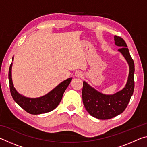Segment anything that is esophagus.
I'll use <instances>...</instances> for the list:
<instances>
[{"label": "esophagus", "mask_w": 147, "mask_h": 147, "mask_svg": "<svg viewBox=\"0 0 147 147\" xmlns=\"http://www.w3.org/2000/svg\"><path fill=\"white\" fill-rule=\"evenodd\" d=\"M83 76V73L82 71H76L75 73V76L78 77V78H81Z\"/></svg>", "instance_id": "34e87169"}]
</instances>
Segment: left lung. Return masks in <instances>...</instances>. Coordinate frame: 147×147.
<instances>
[{
	"mask_svg": "<svg viewBox=\"0 0 147 147\" xmlns=\"http://www.w3.org/2000/svg\"><path fill=\"white\" fill-rule=\"evenodd\" d=\"M115 43L120 47L119 51L128 61L130 66L128 79L123 90L112 94L106 95L100 93L83 82L82 100L84 105L91 116L98 119H109L123 113L127 107L134 90V63L124 39L115 36Z\"/></svg>",
	"mask_w": 147,
	"mask_h": 147,
	"instance_id": "left-lung-1",
	"label": "left lung"
}]
</instances>
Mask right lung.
Masks as SVG:
<instances>
[{
  "mask_svg": "<svg viewBox=\"0 0 147 147\" xmlns=\"http://www.w3.org/2000/svg\"><path fill=\"white\" fill-rule=\"evenodd\" d=\"M11 66L12 63L9 69L8 78L9 89L12 97L15 102L26 112L33 115L47 113L55 109L61 102L63 93L72 80V78L64 80L53 90L41 97L36 98H27L17 93L14 88L11 79Z\"/></svg>",
  "mask_w": 147,
  "mask_h": 147,
  "instance_id": "right-lung-1",
  "label": "right lung"
}]
</instances>
